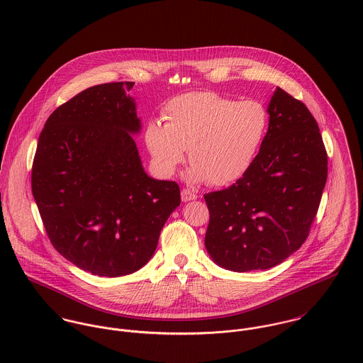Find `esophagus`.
I'll return each mask as SVG.
<instances>
[{
	"label": "esophagus",
	"mask_w": 363,
	"mask_h": 363,
	"mask_svg": "<svg viewBox=\"0 0 363 363\" xmlns=\"http://www.w3.org/2000/svg\"><path fill=\"white\" fill-rule=\"evenodd\" d=\"M181 199L182 201H196L198 195L195 192H192L191 189H182L181 192Z\"/></svg>",
	"instance_id": "34e87169"
}]
</instances>
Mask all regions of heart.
Masks as SVG:
<instances>
[{
  "mask_svg": "<svg viewBox=\"0 0 363 363\" xmlns=\"http://www.w3.org/2000/svg\"><path fill=\"white\" fill-rule=\"evenodd\" d=\"M162 121L147 123L145 140L157 171L169 177L189 150L191 182L223 186L243 177L256 160L270 126L266 106L214 91H189L171 99Z\"/></svg>",
  "mask_w": 363,
  "mask_h": 363,
  "instance_id": "b5f03b06",
  "label": "heart"
}]
</instances>
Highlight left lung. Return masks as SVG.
<instances>
[{
  "instance_id": "left-lung-1",
  "label": "left lung",
  "mask_w": 363,
  "mask_h": 363,
  "mask_svg": "<svg viewBox=\"0 0 363 363\" xmlns=\"http://www.w3.org/2000/svg\"><path fill=\"white\" fill-rule=\"evenodd\" d=\"M267 111L269 132L247 172L204 195L207 253L237 273L274 267L301 247L327 179L322 135L306 106L277 87Z\"/></svg>"
}]
</instances>
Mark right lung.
<instances>
[{
	"instance_id": "obj_1",
	"label": "right lung",
	"mask_w": 363,
	"mask_h": 363,
	"mask_svg": "<svg viewBox=\"0 0 363 363\" xmlns=\"http://www.w3.org/2000/svg\"><path fill=\"white\" fill-rule=\"evenodd\" d=\"M133 82L91 86L58 107L41 130L32 192L54 247L100 277L138 272L181 203L174 181L149 177L133 140L142 122Z\"/></svg>"
}]
</instances>
